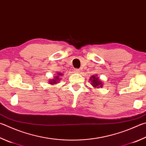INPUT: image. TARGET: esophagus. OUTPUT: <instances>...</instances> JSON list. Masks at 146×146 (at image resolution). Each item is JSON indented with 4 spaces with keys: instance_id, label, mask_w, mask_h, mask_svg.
<instances>
[{
    "instance_id": "1",
    "label": "esophagus",
    "mask_w": 146,
    "mask_h": 146,
    "mask_svg": "<svg viewBox=\"0 0 146 146\" xmlns=\"http://www.w3.org/2000/svg\"><path fill=\"white\" fill-rule=\"evenodd\" d=\"M73 71H74V72L76 73H80V70H79V69H75V70H74Z\"/></svg>"
}]
</instances>
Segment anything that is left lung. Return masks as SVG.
Returning <instances> with one entry per match:
<instances>
[{"mask_svg": "<svg viewBox=\"0 0 146 146\" xmlns=\"http://www.w3.org/2000/svg\"><path fill=\"white\" fill-rule=\"evenodd\" d=\"M89 81L91 82V86L94 87V88H100V87H103V82H102V80L99 79L98 76V75H92L91 77L89 78Z\"/></svg>", "mask_w": 146, "mask_h": 146, "instance_id": "1", "label": "left lung"}]
</instances>
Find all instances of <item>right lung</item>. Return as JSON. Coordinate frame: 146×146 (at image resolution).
<instances>
[{"label":"right lung","instance_id":"1","mask_svg":"<svg viewBox=\"0 0 146 146\" xmlns=\"http://www.w3.org/2000/svg\"><path fill=\"white\" fill-rule=\"evenodd\" d=\"M64 75L62 73H60V72H56L55 74V76L54 78L52 79H50L49 82H48L49 83V84L51 85H56L57 84L59 83V82L62 79V76Z\"/></svg>","mask_w":146,"mask_h":146}]
</instances>
